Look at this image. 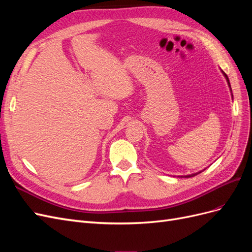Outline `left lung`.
I'll list each match as a JSON object with an SVG mask.
<instances>
[{
  "label": "left lung",
  "instance_id": "left-lung-1",
  "mask_svg": "<svg viewBox=\"0 0 252 252\" xmlns=\"http://www.w3.org/2000/svg\"><path fill=\"white\" fill-rule=\"evenodd\" d=\"M223 72V74L225 75V78H226V80H227V82H228V85H229V87H230V83H229V80H228V77H227V74L224 72V71H222ZM230 89H231V87H230ZM200 172H202V171H200ZM200 172H197V173H200ZM197 173H193V174H189V175H186L185 178H190V177H194V175H196Z\"/></svg>",
  "mask_w": 252,
  "mask_h": 252
}]
</instances>
